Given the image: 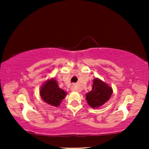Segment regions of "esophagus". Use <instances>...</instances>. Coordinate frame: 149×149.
Segmentation results:
<instances>
[{"label":"esophagus","instance_id":"1","mask_svg":"<svg viewBox=\"0 0 149 149\" xmlns=\"http://www.w3.org/2000/svg\"><path fill=\"white\" fill-rule=\"evenodd\" d=\"M71 90L72 91H76V89H75V87L74 86H72L71 87Z\"/></svg>","mask_w":149,"mask_h":149}]
</instances>
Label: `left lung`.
I'll list each match as a JSON object with an SVG mask.
<instances>
[{"instance_id":"left-lung-1","label":"left lung","mask_w":149,"mask_h":149,"mask_svg":"<svg viewBox=\"0 0 149 149\" xmlns=\"http://www.w3.org/2000/svg\"><path fill=\"white\" fill-rule=\"evenodd\" d=\"M112 87L98 78L93 79L92 90L86 94L87 103L91 107L97 108L101 107L111 97Z\"/></svg>"}]
</instances>
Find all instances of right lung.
I'll use <instances>...</instances> for the list:
<instances>
[{"mask_svg": "<svg viewBox=\"0 0 149 149\" xmlns=\"http://www.w3.org/2000/svg\"><path fill=\"white\" fill-rule=\"evenodd\" d=\"M40 95L44 101L50 105L58 107L64 99L66 92L60 89L54 78L47 80L40 89Z\"/></svg>", "mask_w": 149, "mask_h": 149, "instance_id": "right-lung-1", "label": "right lung"}]
</instances>
